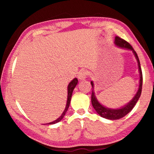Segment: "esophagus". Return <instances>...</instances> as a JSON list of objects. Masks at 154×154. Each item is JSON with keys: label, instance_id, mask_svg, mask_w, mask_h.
I'll use <instances>...</instances> for the list:
<instances>
[{"label": "esophagus", "instance_id": "1", "mask_svg": "<svg viewBox=\"0 0 154 154\" xmlns=\"http://www.w3.org/2000/svg\"><path fill=\"white\" fill-rule=\"evenodd\" d=\"M88 72L85 70H81L78 73V78L80 80H84L87 77Z\"/></svg>", "mask_w": 154, "mask_h": 154}]
</instances>
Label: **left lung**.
<instances>
[{"label":"left lung","mask_w":154,"mask_h":154,"mask_svg":"<svg viewBox=\"0 0 154 154\" xmlns=\"http://www.w3.org/2000/svg\"><path fill=\"white\" fill-rule=\"evenodd\" d=\"M115 44L117 46L119 47V48H126L128 49H130L133 51L135 57L137 60L138 62V65H139V70L140 72V84H139V90L137 92L136 95H135L133 99L130 101L129 103H128L126 105H125L124 107L121 109H108L105 106H103L101 104L98 103V101L96 99V96H94V92H92V97H91V101H92V104L94 109H95L96 111L97 112L98 115H100L101 117H103L104 118L108 119H118L122 118H123L126 115H127L129 112L132 110L134 105H136L137 103L138 100L140 98V96L141 94V91H142V85H143V74H142V71L141 68H140V61L139 59V57L137 56V52L134 50V49L131 45L129 43H128L126 41H125L123 38H122L118 36H116L115 37ZM91 84H92V88L94 87L93 82H91Z\"/></svg>","instance_id":"8db88e82"}]
</instances>
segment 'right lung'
I'll return each instance as SVG.
<instances>
[{
    "instance_id": "add662e5",
    "label": "right lung",
    "mask_w": 154,
    "mask_h": 154,
    "mask_svg": "<svg viewBox=\"0 0 154 154\" xmlns=\"http://www.w3.org/2000/svg\"><path fill=\"white\" fill-rule=\"evenodd\" d=\"M78 83V80L77 78H75L74 79L72 80V82H70V83L68 85V98H67V103H66V108H65L64 111L63 112V113L62 114V116L60 117L59 118H58L56 119V120L50 122V123H48V124H56L59 122L60 120H62V118H64L65 113H66V111L68 110V109L69 107V105H70V103H71V96H72V91H73L74 88L76 86L77 84Z\"/></svg>"
}]
</instances>
